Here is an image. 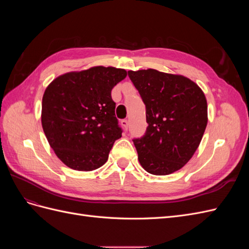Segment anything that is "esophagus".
<instances>
[{
  "label": "esophagus",
  "instance_id": "1",
  "mask_svg": "<svg viewBox=\"0 0 249 249\" xmlns=\"http://www.w3.org/2000/svg\"><path fill=\"white\" fill-rule=\"evenodd\" d=\"M120 124H122V125H123V127H124V130L127 129V124H129V123H127L126 119H123L122 122H120Z\"/></svg>",
  "mask_w": 249,
  "mask_h": 249
}]
</instances>
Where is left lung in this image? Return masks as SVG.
Segmentation results:
<instances>
[{"instance_id": "left-lung-1", "label": "left lung", "mask_w": 249, "mask_h": 249, "mask_svg": "<svg viewBox=\"0 0 249 249\" xmlns=\"http://www.w3.org/2000/svg\"><path fill=\"white\" fill-rule=\"evenodd\" d=\"M145 105L148 126L133 142L141 166L155 176L182 168L197 149L208 124L202 90L191 80L156 70L127 71Z\"/></svg>"}]
</instances>
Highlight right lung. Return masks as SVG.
<instances>
[{
    "mask_svg": "<svg viewBox=\"0 0 249 249\" xmlns=\"http://www.w3.org/2000/svg\"><path fill=\"white\" fill-rule=\"evenodd\" d=\"M125 77L123 69L95 66L62 74L47 87L42 97V129L66 166L91 171L108 160L123 133L111 90Z\"/></svg>",
    "mask_w": 249,
    "mask_h": 249,
    "instance_id": "obj_1",
    "label": "right lung"
}]
</instances>
